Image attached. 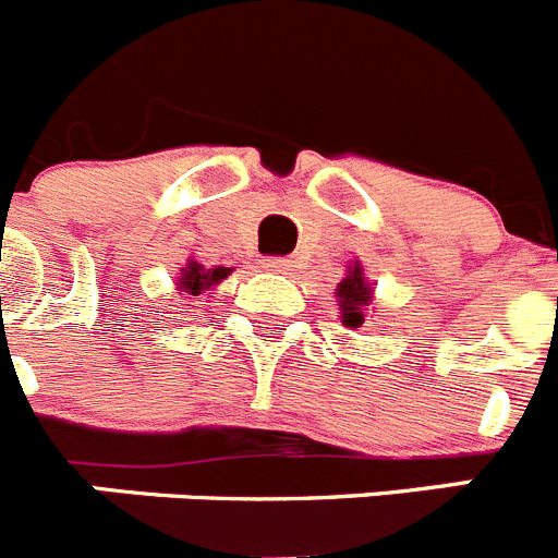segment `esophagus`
<instances>
[{
    "label": "esophagus",
    "mask_w": 558,
    "mask_h": 558,
    "mask_svg": "<svg viewBox=\"0 0 558 558\" xmlns=\"http://www.w3.org/2000/svg\"><path fill=\"white\" fill-rule=\"evenodd\" d=\"M263 268L265 270H274V274H288V270H293V259H284V256H268V259H263Z\"/></svg>",
    "instance_id": "1"
}]
</instances>
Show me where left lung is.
Returning <instances> with one entry per match:
<instances>
[{
  "label": "left lung",
  "mask_w": 558,
  "mask_h": 558,
  "mask_svg": "<svg viewBox=\"0 0 558 558\" xmlns=\"http://www.w3.org/2000/svg\"><path fill=\"white\" fill-rule=\"evenodd\" d=\"M335 299H338L340 324L349 329L363 327V322H366V310L372 307L374 302V288L366 279V274H363L360 259H354V265L347 268V276H343L338 282V288H335Z\"/></svg>",
  "instance_id": "8db88e82"
}]
</instances>
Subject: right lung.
Here are the masks:
<instances>
[{
	"mask_svg": "<svg viewBox=\"0 0 558 558\" xmlns=\"http://www.w3.org/2000/svg\"><path fill=\"white\" fill-rule=\"evenodd\" d=\"M231 270L234 268H223V265H218V268H206V265H201L195 256H190L184 268H181V274L175 276V288L186 295H201L206 293V290L218 288L223 279H229Z\"/></svg>",
	"mask_w": 558,
	"mask_h": 558,
	"instance_id": "add662e5",
	"label": "right lung"
}]
</instances>
